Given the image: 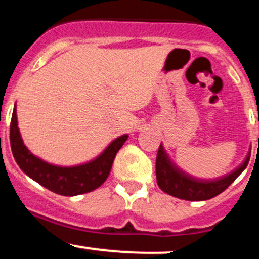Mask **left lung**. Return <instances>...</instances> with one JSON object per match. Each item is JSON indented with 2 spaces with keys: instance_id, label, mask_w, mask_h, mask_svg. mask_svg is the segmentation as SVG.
Returning <instances> with one entry per match:
<instances>
[{
  "instance_id": "left-lung-1",
  "label": "left lung",
  "mask_w": 259,
  "mask_h": 259,
  "mask_svg": "<svg viewBox=\"0 0 259 259\" xmlns=\"http://www.w3.org/2000/svg\"><path fill=\"white\" fill-rule=\"evenodd\" d=\"M249 158L250 153L237 169L224 177L217 180H199L181 170L169 159L165 150L163 149V145L160 144L155 160L157 183L160 190L178 199L187 200V201H204L218 196L219 193L227 190L234 182L235 178L245 169Z\"/></svg>"
}]
</instances>
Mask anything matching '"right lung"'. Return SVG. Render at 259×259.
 I'll use <instances>...</instances> for the list:
<instances>
[{
  "mask_svg": "<svg viewBox=\"0 0 259 259\" xmlns=\"http://www.w3.org/2000/svg\"><path fill=\"white\" fill-rule=\"evenodd\" d=\"M126 139L127 135L119 137L105 149L100 157L86 164L59 167L44 162L27 150L22 143L17 127L16 109H14L10 124V143L12 154L22 172L26 173L29 177L45 188L63 196H76L91 192L100 187L109 177L116 153Z\"/></svg>",
  "mask_w": 259,
  "mask_h": 259,
  "instance_id": "obj_1",
  "label": "right lung"
}]
</instances>
